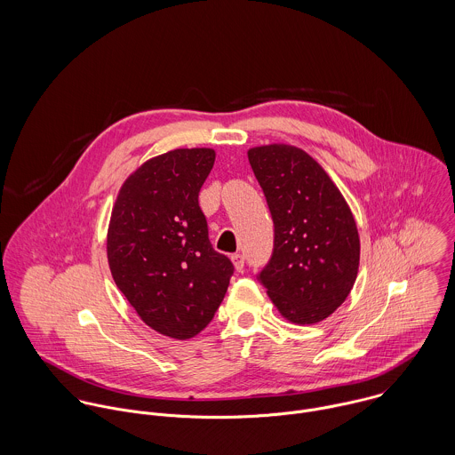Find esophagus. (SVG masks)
I'll return each instance as SVG.
<instances>
[{
    "label": "esophagus",
    "mask_w": 455,
    "mask_h": 455,
    "mask_svg": "<svg viewBox=\"0 0 455 455\" xmlns=\"http://www.w3.org/2000/svg\"><path fill=\"white\" fill-rule=\"evenodd\" d=\"M231 259L235 262V267H236L238 271H243V267H245V258H243V254H233Z\"/></svg>",
    "instance_id": "obj_1"
}]
</instances>
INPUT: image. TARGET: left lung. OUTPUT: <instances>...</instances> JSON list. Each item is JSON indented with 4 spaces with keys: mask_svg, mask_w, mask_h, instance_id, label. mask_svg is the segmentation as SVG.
I'll list each match as a JSON object with an SVG mask.
<instances>
[{
    "mask_svg": "<svg viewBox=\"0 0 455 455\" xmlns=\"http://www.w3.org/2000/svg\"><path fill=\"white\" fill-rule=\"evenodd\" d=\"M249 161L273 219V252L258 280L287 321L321 323L347 299L357 276L352 212L321 164L301 148L256 147Z\"/></svg>",
    "mask_w": 455,
    "mask_h": 455,
    "instance_id": "obj_1",
    "label": "left lung"
}]
</instances>
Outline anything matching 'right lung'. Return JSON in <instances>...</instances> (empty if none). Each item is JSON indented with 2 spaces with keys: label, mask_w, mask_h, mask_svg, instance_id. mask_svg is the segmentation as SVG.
Here are the masks:
<instances>
[{
  "label": "right lung",
  "mask_w": 455,
  "mask_h": 455,
  "mask_svg": "<svg viewBox=\"0 0 455 455\" xmlns=\"http://www.w3.org/2000/svg\"><path fill=\"white\" fill-rule=\"evenodd\" d=\"M212 148H177L141 164L117 196L108 228L112 276L141 321L177 339L212 323L231 259L213 251L199 191Z\"/></svg>",
  "instance_id": "1"
}]
</instances>
